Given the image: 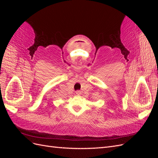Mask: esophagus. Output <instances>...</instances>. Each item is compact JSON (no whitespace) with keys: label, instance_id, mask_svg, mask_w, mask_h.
I'll list each match as a JSON object with an SVG mask.
<instances>
[{"label":"esophagus","instance_id":"34e87169","mask_svg":"<svg viewBox=\"0 0 158 158\" xmlns=\"http://www.w3.org/2000/svg\"><path fill=\"white\" fill-rule=\"evenodd\" d=\"M76 94L79 95H80V94H81V92H80V90H77V91H76Z\"/></svg>","mask_w":158,"mask_h":158}]
</instances>
